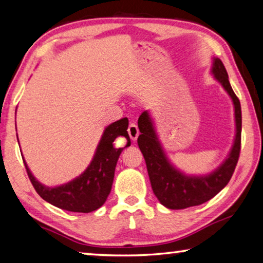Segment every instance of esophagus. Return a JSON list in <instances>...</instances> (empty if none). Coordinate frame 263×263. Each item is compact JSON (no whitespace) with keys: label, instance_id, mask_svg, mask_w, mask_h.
<instances>
[{"label":"esophagus","instance_id":"obj_1","mask_svg":"<svg viewBox=\"0 0 263 263\" xmlns=\"http://www.w3.org/2000/svg\"><path fill=\"white\" fill-rule=\"evenodd\" d=\"M128 134H129V137H130L132 141H136L137 140V137H139V135H140V132H139V128H137V126H136L135 123L129 124Z\"/></svg>","mask_w":263,"mask_h":263}]
</instances>
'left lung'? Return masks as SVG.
<instances>
[{"mask_svg": "<svg viewBox=\"0 0 263 263\" xmlns=\"http://www.w3.org/2000/svg\"><path fill=\"white\" fill-rule=\"evenodd\" d=\"M211 73L232 99L234 106L235 136L230 154L216 170L208 175H186L177 169L167 158L158 140L154 120L148 110L140 115L137 139L141 153L147 164L153 191L160 203L170 210H183L204 204L218 195L233 175L239 160L241 145V106L232 89L226 68L219 58H213Z\"/></svg>", "mask_w": 263, "mask_h": 263, "instance_id": "1", "label": "left lung"}]
</instances>
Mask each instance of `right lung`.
Listing matches in <instances>:
<instances>
[{"instance_id": "1", "label": "right lung", "mask_w": 263, "mask_h": 263, "mask_svg": "<svg viewBox=\"0 0 263 263\" xmlns=\"http://www.w3.org/2000/svg\"><path fill=\"white\" fill-rule=\"evenodd\" d=\"M128 124V119L123 118L107 126L96 149V154L86 170L77 178L59 186L50 187L38 182L24 161L25 169L34 190L47 203L70 212L89 213L101 208L111 190L116 163L124 149L114 148L112 142L116 137L123 136L127 140L125 148L130 145L127 132Z\"/></svg>"}]
</instances>
